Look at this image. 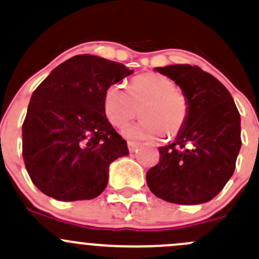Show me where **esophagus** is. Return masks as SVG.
<instances>
[{
    "label": "esophagus",
    "instance_id": "34e87169",
    "mask_svg": "<svg viewBox=\"0 0 259 259\" xmlns=\"http://www.w3.org/2000/svg\"><path fill=\"white\" fill-rule=\"evenodd\" d=\"M138 148V144L135 141H127V149H129L130 152H134L137 150Z\"/></svg>",
    "mask_w": 259,
    "mask_h": 259
}]
</instances>
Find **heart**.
Returning <instances> with one entry per match:
<instances>
[{
  "mask_svg": "<svg viewBox=\"0 0 259 259\" xmlns=\"http://www.w3.org/2000/svg\"><path fill=\"white\" fill-rule=\"evenodd\" d=\"M103 107L107 119L116 127L137 118L139 113L143 115L138 124L122 129V135L129 139L176 137L186 125L190 113L186 95L159 73L134 77L129 91L121 84H111L104 93Z\"/></svg>",
  "mask_w": 259,
  "mask_h": 259,
  "instance_id": "heart-1",
  "label": "heart"
}]
</instances>
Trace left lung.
Listing matches in <instances>:
<instances>
[{"label": "left lung", "mask_w": 259, "mask_h": 259, "mask_svg": "<svg viewBox=\"0 0 259 259\" xmlns=\"http://www.w3.org/2000/svg\"><path fill=\"white\" fill-rule=\"evenodd\" d=\"M156 70L182 89L190 113L176 140L159 149V164L146 172L148 186L167 202H208L235 171L242 145L238 109L221 81L197 65L174 64Z\"/></svg>", "instance_id": "1"}]
</instances>
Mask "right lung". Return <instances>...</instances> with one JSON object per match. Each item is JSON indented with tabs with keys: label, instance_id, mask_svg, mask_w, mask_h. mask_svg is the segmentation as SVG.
<instances>
[{
	"label": "right lung",
	"instance_id": "1",
	"mask_svg": "<svg viewBox=\"0 0 259 259\" xmlns=\"http://www.w3.org/2000/svg\"><path fill=\"white\" fill-rule=\"evenodd\" d=\"M130 74L118 62L79 54L37 87L22 125V154L43 194L78 201L104 191L109 165L129 150L105 116L103 99L108 87Z\"/></svg>",
	"mask_w": 259,
	"mask_h": 259
}]
</instances>
